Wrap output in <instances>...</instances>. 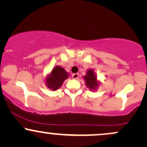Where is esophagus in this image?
Wrapping results in <instances>:
<instances>
[{"label":"esophagus","instance_id":"34e87169","mask_svg":"<svg viewBox=\"0 0 147 147\" xmlns=\"http://www.w3.org/2000/svg\"><path fill=\"white\" fill-rule=\"evenodd\" d=\"M72 78L74 79H77L79 78V74L78 73H75V74H72Z\"/></svg>","mask_w":147,"mask_h":147}]
</instances>
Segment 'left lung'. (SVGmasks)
Listing matches in <instances>:
<instances>
[{"label":"left lung","mask_w":147,"mask_h":147,"mask_svg":"<svg viewBox=\"0 0 147 147\" xmlns=\"http://www.w3.org/2000/svg\"><path fill=\"white\" fill-rule=\"evenodd\" d=\"M83 77L86 85L90 90L95 91L98 88L100 82L97 80L96 73L94 72L93 69H88L86 72V75Z\"/></svg>","instance_id":"obj_1"}]
</instances>
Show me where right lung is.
<instances>
[{"label":"right lung","mask_w":147,"mask_h":147,"mask_svg":"<svg viewBox=\"0 0 147 147\" xmlns=\"http://www.w3.org/2000/svg\"><path fill=\"white\" fill-rule=\"evenodd\" d=\"M68 75L69 73L65 69L59 65H56L47 75L45 79V85L50 90H57L61 86L64 81L68 78Z\"/></svg>","instance_id":"right-lung-1"}]
</instances>
